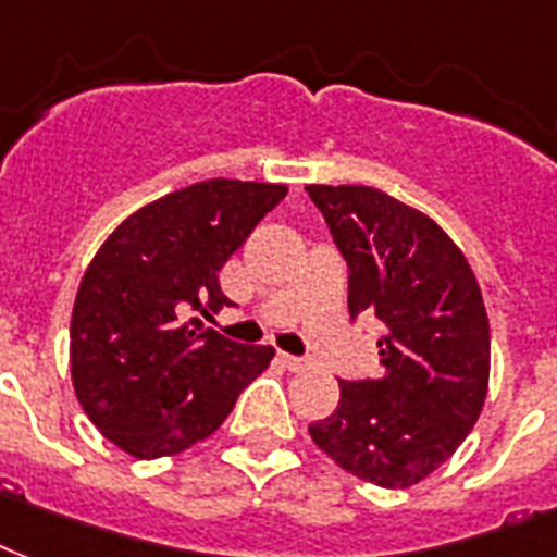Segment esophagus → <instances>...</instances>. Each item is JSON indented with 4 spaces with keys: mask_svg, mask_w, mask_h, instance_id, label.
Masks as SVG:
<instances>
[{
    "mask_svg": "<svg viewBox=\"0 0 557 557\" xmlns=\"http://www.w3.org/2000/svg\"><path fill=\"white\" fill-rule=\"evenodd\" d=\"M278 360H282L284 369H290V372H301L305 366H308V360H301V357H293V355H278Z\"/></svg>",
    "mask_w": 557,
    "mask_h": 557,
    "instance_id": "esophagus-1",
    "label": "esophagus"
}]
</instances>
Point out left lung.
I'll return each instance as SVG.
<instances>
[{
    "label": "left lung",
    "instance_id": "1",
    "mask_svg": "<svg viewBox=\"0 0 557 557\" xmlns=\"http://www.w3.org/2000/svg\"><path fill=\"white\" fill-rule=\"evenodd\" d=\"M348 264V313L381 319V372L339 381V407L308 426L343 471L409 488L447 462L488 395L480 284L447 232L369 185H308Z\"/></svg>",
    "mask_w": 557,
    "mask_h": 557
}]
</instances>
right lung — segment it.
<instances>
[{
  "mask_svg": "<svg viewBox=\"0 0 557 557\" xmlns=\"http://www.w3.org/2000/svg\"><path fill=\"white\" fill-rule=\"evenodd\" d=\"M284 194L273 183H194L133 211L86 267L69 327L72 383L124 454L159 459L209 438L270 366L273 348L202 331L191 313L232 305L220 267Z\"/></svg>",
  "mask_w": 557,
  "mask_h": 557,
  "instance_id": "add662e5",
  "label": "right lung"
}]
</instances>
